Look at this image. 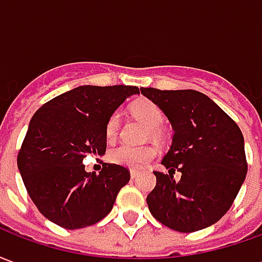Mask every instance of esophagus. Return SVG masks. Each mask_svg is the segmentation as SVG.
I'll use <instances>...</instances> for the list:
<instances>
[{"label":"esophagus","mask_w":262,"mask_h":262,"mask_svg":"<svg viewBox=\"0 0 262 262\" xmlns=\"http://www.w3.org/2000/svg\"><path fill=\"white\" fill-rule=\"evenodd\" d=\"M137 174H139V171L136 170H130V177H132V180H135L137 177Z\"/></svg>","instance_id":"34e87169"}]
</instances>
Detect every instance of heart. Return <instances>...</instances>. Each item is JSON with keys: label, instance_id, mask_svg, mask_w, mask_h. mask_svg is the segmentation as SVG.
Segmentation results:
<instances>
[{"label": "heart", "instance_id": "1", "mask_svg": "<svg viewBox=\"0 0 262 262\" xmlns=\"http://www.w3.org/2000/svg\"><path fill=\"white\" fill-rule=\"evenodd\" d=\"M130 112L136 119L142 120L143 123L150 127V136L154 139L160 137V126L164 123L165 114L163 108L159 103H156L151 99L142 98L137 99L130 105ZM120 123H122V115L119 111H115L106 120L105 125V136L109 142H114L118 137L120 130ZM156 150L150 146H143V147H135V146H127L122 144L119 147L114 148L109 153V159L114 164L127 167L132 170H139L150 161H153L156 157Z\"/></svg>", "mask_w": 262, "mask_h": 262}]
</instances>
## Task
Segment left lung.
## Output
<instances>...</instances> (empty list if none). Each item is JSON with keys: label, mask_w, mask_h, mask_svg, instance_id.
Segmentation results:
<instances>
[{"label": "left lung", "mask_w": 262, "mask_h": 262, "mask_svg": "<svg viewBox=\"0 0 262 262\" xmlns=\"http://www.w3.org/2000/svg\"><path fill=\"white\" fill-rule=\"evenodd\" d=\"M164 111L174 129L161 161L168 174L154 171L147 195L150 212L172 230L192 233L213 225L234 202L247 174L244 137L234 120L202 92L140 88ZM176 170L182 178L176 180Z\"/></svg>", "instance_id": "8db88e82"}]
</instances>
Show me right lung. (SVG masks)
I'll use <instances>...</instances> for the list:
<instances>
[{"mask_svg": "<svg viewBox=\"0 0 262 262\" xmlns=\"http://www.w3.org/2000/svg\"><path fill=\"white\" fill-rule=\"evenodd\" d=\"M133 94H139L137 86H77L32 116L16 161L29 196L50 222L74 230L112 210L130 172L108 163L99 174L86 172L82 160L105 154L106 120Z\"/></svg>", "mask_w": 262, "mask_h": 262, "instance_id": "obj_1", "label": "right lung"}]
</instances>
